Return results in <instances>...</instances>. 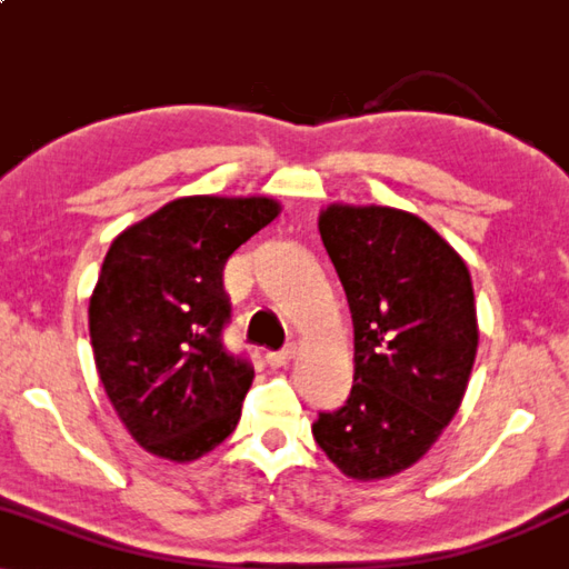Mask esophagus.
Returning <instances> with one entry per match:
<instances>
[{
    "mask_svg": "<svg viewBox=\"0 0 569 569\" xmlns=\"http://www.w3.org/2000/svg\"><path fill=\"white\" fill-rule=\"evenodd\" d=\"M292 356H295V346H287V348H282V351H269L264 356V361H267V366H272V369H279V366L290 363Z\"/></svg>",
    "mask_w": 569,
    "mask_h": 569,
    "instance_id": "obj_1",
    "label": "esophagus"
}]
</instances>
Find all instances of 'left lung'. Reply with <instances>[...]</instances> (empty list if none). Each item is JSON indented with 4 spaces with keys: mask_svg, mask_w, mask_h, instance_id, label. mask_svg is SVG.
Instances as JSON below:
<instances>
[{
    "mask_svg": "<svg viewBox=\"0 0 569 569\" xmlns=\"http://www.w3.org/2000/svg\"><path fill=\"white\" fill-rule=\"evenodd\" d=\"M322 247L353 318V387L315 442L353 480L407 470L466 397L478 351L466 261L422 218L389 206L320 211Z\"/></svg>",
    "mask_w": 569,
    "mask_h": 569,
    "instance_id": "left-lung-1",
    "label": "left lung"
}]
</instances>
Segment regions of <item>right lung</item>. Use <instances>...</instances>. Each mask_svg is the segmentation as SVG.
<instances>
[{"label":"right lung","mask_w":569,"mask_h":569,"mask_svg":"<svg viewBox=\"0 0 569 569\" xmlns=\"http://www.w3.org/2000/svg\"><path fill=\"white\" fill-rule=\"evenodd\" d=\"M274 198L170 200L111 241L89 302L99 379L129 435L172 462L229 437L254 379L223 346V267L279 216Z\"/></svg>","instance_id":"obj_1"}]
</instances>
